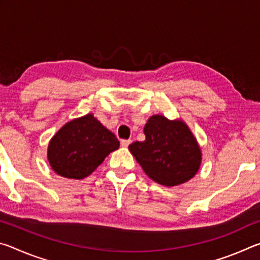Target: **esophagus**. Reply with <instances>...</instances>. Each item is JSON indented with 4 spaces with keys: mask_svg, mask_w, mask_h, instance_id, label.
<instances>
[{
    "mask_svg": "<svg viewBox=\"0 0 260 260\" xmlns=\"http://www.w3.org/2000/svg\"><path fill=\"white\" fill-rule=\"evenodd\" d=\"M131 142H132V140H121L120 141V143H121V146L122 147H128L129 144H131Z\"/></svg>",
    "mask_w": 260,
    "mask_h": 260,
    "instance_id": "esophagus-1",
    "label": "esophagus"
}]
</instances>
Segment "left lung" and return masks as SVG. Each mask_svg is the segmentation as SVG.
I'll return each instance as SVG.
<instances>
[{
	"label": "left lung",
	"instance_id": "8db88e82",
	"mask_svg": "<svg viewBox=\"0 0 260 260\" xmlns=\"http://www.w3.org/2000/svg\"><path fill=\"white\" fill-rule=\"evenodd\" d=\"M143 132L146 140L133 142L128 149L153 181L174 187L199 172L202 151L186 122L155 114L149 118Z\"/></svg>",
	"mask_w": 260,
	"mask_h": 260
}]
</instances>
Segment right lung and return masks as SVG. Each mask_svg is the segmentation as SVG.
<instances>
[{"mask_svg":"<svg viewBox=\"0 0 260 260\" xmlns=\"http://www.w3.org/2000/svg\"><path fill=\"white\" fill-rule=\"evenodd\" d=\"M119 148L112 132L93 113L65 124L52 136L48 146V160L60 177L81 180L98 169L110 152Z\"/></svg>","mask_w":260,"mask_h":260,"instance_id":"1","label":"right lung"}]
</instances>
